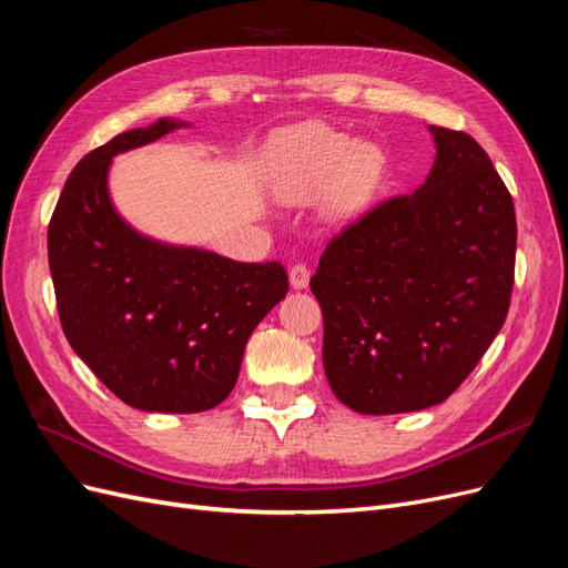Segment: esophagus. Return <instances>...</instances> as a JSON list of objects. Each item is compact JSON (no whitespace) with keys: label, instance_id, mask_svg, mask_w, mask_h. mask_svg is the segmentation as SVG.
I'll return each instance as SVG.
<instances>
[{"label":"esophagus","instance_id":"esophagus-1","mask_svg":"<svg viewBox=\"0 0 568 568\" xmlns=\"http://www.w3.org/2000/svg\"><path fill=\"white\" fill-rule=\"evenodd\" d=\"M288 282H291V286L293 288H307V284H310V270L303 265V263H296V265H291V270H288Z\"/></svg>","mask_w":568,"mask_h":568}]
</instances>
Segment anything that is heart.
Masks as SVG:
<instances>
[{"label": "heart", "mask_w": 568, "mask_h": 568, "mask_svg": "<svg viewBox=\"0 0 568 568\" xmlns=\"http://www.w3.org/2000/svg\"><path fill=\"white\" fill-rule=\"evenodd\" d=\"M383 181V154L371 143L307 124L284 135L275 190L284 200H312L326 192L328 216L349 219L368 206Z\"/></svg>", "instance_id": "obj_1"}]
</instances>
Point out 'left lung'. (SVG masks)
Returning <instances> with one entry per match:
<instances>
[{
	"label": "left lung",
	"mask_w": 568,
	"mask_h": 568,
	"mask_svg": "<svg viewBox=\"0 0 568 568\" xmlns=\"http://www.w3.org/2000/svg\"><path fill=\"white\" fill-rule=\"evenodd\" d=\"M429 133L437 154L425 183L345 227L310 280L324 315L328 385L366 416L442 404L510 307V192L473 135Z\"/></svg>",
	"instance_id": "1"
}]
</instances>
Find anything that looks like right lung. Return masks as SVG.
Masks as SVG:
<instances>
[{
	"mask_svg": "<svg viewBox=\"0 0 568 568\" xmlns=\"http://www.w3.org/2000/svg\"><path fill=\"white\" fill-rule=\"evenodd\" d=\"M187 126L162 116L91 150L49 223V267L72 349L124 404L200 414L240 376L253 328L288 291L280 263H237L131 227L108 190L112 158Z\"/></svg>",
	"mask_w": 568,
	"mask_h": 568,
	"instance_id": "1",
	"label": "right lung"
}]
</instances>
